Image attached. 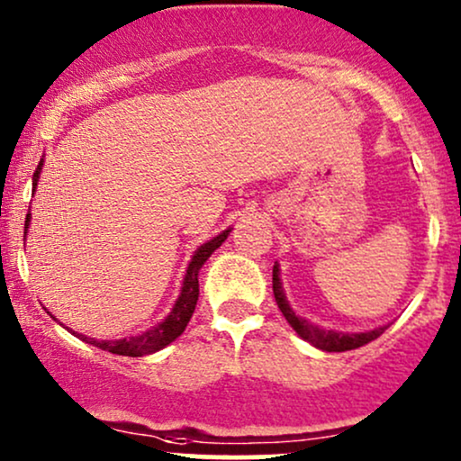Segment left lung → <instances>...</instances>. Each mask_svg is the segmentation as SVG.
I'll list each match as a JSON object with an SVG mask.
<instances>
[{
    "label": "left lung",
    "mask_w": 461,
    "mask_h": 461,
    "mask_svg": "<svg viewBox=\"0 0 461 461\" xmlns=\"http://www.w3.org/2000/svg\"><path fill=\"white\" fill-rule=\"evenodd\" d=\"M273 295H276V302H277V308L282 311V315L286 317V321L291 323L293 330L297 332L302 339H306L308 343H312L315 348H320V350H326V352H346V350H357V348L366 346V343L374 341V339H378L385 332V328H376V330H370V332H335V330H323L320 326H312L311 321L302 320V317H297L295 312L291 311V306H288L286 297H285V291H282V282H280V269H277V265L273 267Z\"/></svg>",
    "instance_id": "8db88e82"
}]
</instances>
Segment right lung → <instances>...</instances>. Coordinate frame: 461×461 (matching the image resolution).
I'll list each match as a JSON object with an SVG mask.
<instances>
[{
  "instance_id": "add662e5",
  "label": "right lung",
  "mask_w": 461,
  "mask_h": 461,
  "mask_svg": "<svg viewBox=\"0 0 461 461\" xmlns=\"http://www.w3.org/2000/svg\"><path fill=\"white\" fill-rule=\"evenodd\" d=\"M41 166H43V159L39 161L37 170H34V175H32L34 188H37ZM28 222H30V214H25V227H28ZM227 234H230V230H225L222 234L216 236V239H212L210 242H205V245H201L199 249H196V254L192 256L188 271H185L184 286H181V295H179V300H176L173 312H170V315L166 317L159 326H155L153 330H146V332H141V335L131 337V339H118V341H95V339H89L85 335H76V332L74 335L83 339V341L94 343V346H98L100 350L122 354V357H144V354H153L157 350H161V348L168 346V343H173L175 339L185 330L192 312H194L196 300H199V269L203 267V262L207 260V258L214 254V249H219L222 242H225Z\"/></svg>"
}]
</instances>
